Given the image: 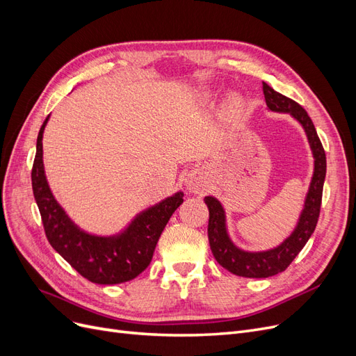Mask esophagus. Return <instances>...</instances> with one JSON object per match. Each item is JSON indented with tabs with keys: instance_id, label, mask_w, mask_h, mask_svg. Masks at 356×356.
I'll use <instances>...</instances> for the list:
<instances>
[{
	"instance_id": "34e87169",
	"label": "esophagus",
	"mask_w": 356,
	"mask_h": 356,
	"mask_svg": "<svg viewBox=\"0 0 356 356\" xmlns=\"http://www.w3.org/2000/svg\"><path fill=\"white\" fill-rule=\"evenodd\" d=\"M187 186H188V188L191 190V191H195V193H199L202 188V181H200V178L197 177V175H193L191 178H188V181H187Z\"/></svg>"
}]
</instances>
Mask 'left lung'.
<instances>
[{"label":"left lung","mask_w":356,"mask_h":356,"mask_svg":"<svg viewBox=\"0 0 356 356\" xmlns=\"http://www.w3.org/2000/svg\"><path fill=\"white\" fill-rule=\"evenodd\" d=\"M263 92L268 110L289 113L305 127L310 148L315 157V172L305 202V209L301 212V217L294 233L282 245L266 252H245L238 250L229 239L227 232H225V217L221 203L212 196L204 197V203H207L209 209L208 238L215 260L218 261L220 266L227 268L230 273L243 277L275 276L286 270V267L293 263L294 258L307 243L312 233L315 232L322 203V188H324V179L327 172V157L324 147H322L314 123H312L306 110L296 101L289 99L282 93L272 89L264 81Z\"/></svg>","instance_id":"obj_1"}]
</instances>
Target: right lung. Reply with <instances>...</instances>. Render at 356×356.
Returning a JSON list of instances; mask_svg holds the SVG:
<instances>
[{"mask_svg": "<svg viewBox=\"0 0 356 356\" xmlns=\"http://www.w3.org/2000/svg\"><path fill=\"white\" fill-rule=\"evenodd\" d=\"M47 120L49 115L38 132L31 172L32 191L47 241L63 260L93 284L114 285L132 281L152 263L160 234L172 213L184 202V193L178 191L141 212L118 236L105 238L80 230L53 197L44 175L41 139Z\"/></svg>", "mask_w": 356, "mask_h": 356, "instance_id": "obj_1", "label": "right lung"}]
</instances>
